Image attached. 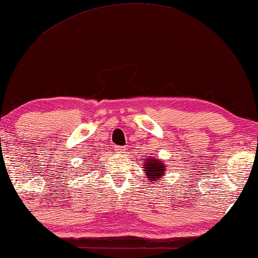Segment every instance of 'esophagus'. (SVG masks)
<instances>
[{"label":"esophagus","mask_w":258,"mask_h":258,"mask_svg":"<svg viewBox=\"0 0 258 258\" xmlns=\"http://www.w3.org/2000/svg\"><path fill=\"white\" fill-rule=\"evenodd\" d=\"M116 153H118V154H123V153H125L126 152V147H123V146H118V147H116Z\"/></svg>","instance_id":"esophagus-1"}]
</instances>
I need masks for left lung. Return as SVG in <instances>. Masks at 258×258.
<instances>
[{"label":"left lung","instance_id":"8db88e82","mask_svg":"<svg viewBox=\"0 0 258 258\" xmlns=\"http://www.w3.org/2000/svg\"><path fill=\"white\" fill-rule=\"evenodd\" d=\"M143 172L146 173L147 178H148L150 181H156L159 178L165 175L166 170V165L163 163L161 160H159L156 156H150L149 159L145 160V165H143Z\"/></svg>","mask_w":258,"mask_h":258}]
</instances>
